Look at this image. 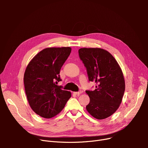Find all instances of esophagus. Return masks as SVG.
<instances>
[{"instance_id":"34e87169","label":"esophagus","mask_w":148,"mask_h":148,"mask_svg":"<svg viewBox=\"0 0 148 148\" xmlns=\"http://www.w3.org/2000/svg\"><path fill=\"white\" fill-rule=\"evenodd\" d=\"M82 90H80V91H79V92H74V94H75V95H79L80 94H82Z\"/></svg>"}]
</instances>
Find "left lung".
Instances as JSON below:
<instances>
[{
    "mask_svg": "<svg viewBox=\"0 0 148 148\" xmlns=\"http://www.w3.org/2000/svg\"><path fill=\"white\" fill-rule=\"evenodd\" d=\"M79 54L89 80L97 83L94 90H86L90 98L86 110L97 119H106L117 110L125 92L121 67L112 54L102 49L82 48Z\"/></svg>",
    "mask_w": 148,
    "mask_h": 148,
    "instance_id": "left-lung-1",
    "label": "left lung"
}]
</instances>
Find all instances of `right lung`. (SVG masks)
I'll return each instance as SVG.
<instances>
[{
  "mask_svg": "<svg viewBox=\"0 0 148 148\" xmlns=\"http://www.w3.org/2000/svg\"><path fill=\"white\" fill-rule=\"evenodd\" d=\"M71 51V47H50L31 60L24 74L29 104L35 113L44 118L59 113L71 98V92L58 86L60 69Z\"/></svg>",
  "mask_w": 148,
  "mask_h": 148,
  "instance_id": "right-lung-1",
  "label": "right lung"
}]
</instances>
